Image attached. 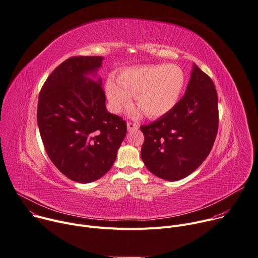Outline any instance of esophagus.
I'll use <instances>...</instances> for the list:
<instances>
[{"label": "esophagus", "instance_id": "34e87169", "mask_svg": "<svg viewBox=\"0 0 258 258\" xmlns=\"http://www.w3.org/2000/svg\"><path fill=\"white\" fill-rule=\"evenodd\" d=\"M127 129H128V131L137 130V129H138V125H137V124H135V123L128 122V123H127Z\"/></svg>", "mask_w": 258, "mask_h": 258}]
</instances>
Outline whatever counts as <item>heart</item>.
<instances>
[{"label":"heart","instance_id":"1","mask_svg":"<svg viewBox=\"0 0 258 258\" xmlns=\"http://www.w3.org/2000/svg\"><path fill=\"white\" fill-rule=\"evenodd\" d=\"M185 85V75L176 64L137 66L121 71L117 82L108 78L105 92L109 107L120 112L134 96L135 103L146 116L157 119L172 110L180 99ZM139 110L134 111L138 116Z\"/></svg>","mask_w":258,"mask_h":258}]
</instances>
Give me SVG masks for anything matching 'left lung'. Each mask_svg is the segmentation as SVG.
Wrapping results in <instances>:
<instances>
[{"label":"left lung","mask_w":258,"mask_h":258,"mask_svg":"<svg viewBox=\"0 0 258 258\" xmlns=\"http://www.w3.org/2000/svg\"><path fill=\"white\" fill-rule=\"evenodd\" d=\"M141 159L156 176L180 180L201 165L218 130V99L208 75L195 63L183 97L157 121L142 125Z\"/></svg>","instance_id":"1"}]
</instances>
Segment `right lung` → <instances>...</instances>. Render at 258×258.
<instances>
[{"label":"right lung","mask_w":258,"mask_h":258,"mask_svg":"<svg viewBox=\"0 0 258 258\" xmlns=\"http://www.w3.org/2000/svg\"><path fill=\"white\" fill-rule=\"evenodd\" d=\"M101 56H75L44 83L38 101V126L46 153L68 178L88 183L102 177L116 161L126 122L107 111Z\"/></svg>","instance_id":"obj_1"}]
</instances>
